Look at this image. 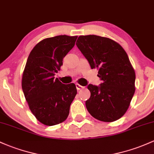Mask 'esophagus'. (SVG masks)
I'll return each mask as SVG.
<instances>
[{"mask_svg": "<svg viewBox=\"0 0 154 154\" xmlns=\"http://www.w3.org/2000/svg\"><path fill=\"white\" fill-rule=\"evenodd\" d=\"M75 86H76V88L78 90H82V89L84 88V87H82V86H81L80 84H75Z\"/></svg>", "mask_w": 154, "mask_h": 154, "instance_id": "obj_1", "label": "esophagus"}]
</instances>
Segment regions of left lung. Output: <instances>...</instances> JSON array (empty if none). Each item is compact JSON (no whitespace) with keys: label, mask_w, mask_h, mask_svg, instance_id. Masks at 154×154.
<instances>
[{"label":"left lung","mask_w":154,"mask_h":154,"mask_svg":"<svg viewBox=\"0 0 154 154\" xmlns=\"http://www.w3.org/2000/svg\"><path fill=\"white\" fill-rule=\"evenodd\" d=\"M78 48L91 68H97L99 86L89 84L86 100L89 113L97 120L113 122L123 117L135 92V72L126 52L117 42L96 35L80 36Z\"/></svg>","instance_id":"obj_1"}]
</instances>
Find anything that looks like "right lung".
Wrapping results in <instances>:
<instances>
[{
    "label": "right lung",
    "instance_id": "right-lung-1",
    "mask_svg": "<svg viewBox=\"0 0 154 154\" xmlns=\"http://www.w3.org/2000/svg\"><path fill=\"white\" fill-rule=\"evenodd\" d=\"M77 37L59 35L45 39L36 45L28 57L23 74V92L33 115L44 125L62 123L70 113L76 87L73 83L62 84L54 75Z\"/></svg>",
    "mask_w": 154,
    "mask_h": 154
}]
</instances>
